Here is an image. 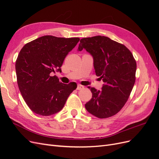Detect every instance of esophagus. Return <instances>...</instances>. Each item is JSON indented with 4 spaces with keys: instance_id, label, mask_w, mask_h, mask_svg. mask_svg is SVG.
Segmentation results:
<instances>
[{
    "instance_id": "1",
    "label": "esophagus",
    "mask_w": 159,
    "mask_h": 159,
    "mask_svg": "<svg viewBox=\"0 0 159 159\" xmlns=\"http://www.w3.org/2000/svg\"><path fill=\"white\" fill-rule=\"evenodd\" d=\"M84 88V86L81 85H80V84H78V87H77V89H78V90H81V89H82Z\"/></svg>"
}]
</instances>
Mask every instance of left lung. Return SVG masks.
Segmentation results:
<instances>
[{"label":"left lung","mask_w":159,"mask_h":159,"mask_svg":"<svg viewBox=\"0 0 159 159\" xmlns=\"http://www.w3.org/2000/svg\"><path fill=\"white\" fill-rule=\"evenodd\" d=\"M85 49L92 56L97 76L103 81L102 90L90 88L92 98L86 103L88 111L104 119L117 114L127 102L135 82L136 61L123 44L106 36L81 39L78 51Z\"/></svg>","instance_id":"left-lung-1"}]
</instances>
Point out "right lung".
Listing matches in <instances>:
<instances>
[{"instance_id": "1", "label": "right lung", "mask_w": 159, "mask_h": 159, "mask_svg": "<svg viewBox=\"0 0 159 159\" xmlns=\"http://www.w3.org/2000/svg\"><path fill=\"white\" fill-rule=\"evenodd\" d=\"M79 38L44 36L23 46L16 61L17 83L26 103L33 112L49 116L64 107L77 84L60 82L55 71L61 72L66 56Z\"/></svg>"}]
</instances>
